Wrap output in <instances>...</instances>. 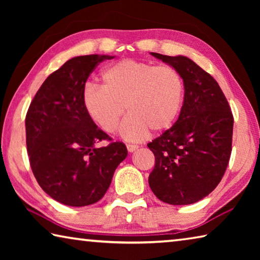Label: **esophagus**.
Returning a JSON list of instances; mask_svg holds the SVG:
<instances>
[{"label": "esophagus", "instance_id": "esophagus-1", "mask_svg": "<svg viewBox=\"0 0 260 260\" xmlns=\"http://www.w3.org/2000/svg\"><path fill=\"white\" fill-rule=\"evenodd\" d=\"M127 150H128V152H134L135 150H138L139 149V146H136V144H127Z\"/></svg>", "mask_w": 260, "mask_h": 260}]
</instances>
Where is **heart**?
Returning <instances> with one entry per match:
<instances>
[{
	"mask_svg": "<svg viewBox=\"0 0 260 260\" xmlns=\"http://www.w3.org/2000/svg\"><path fill=\"white\" fill-rule=\"evenodd\" d=\"M183 80L177 69L167 64L122 59L102 73V86L87 85L82 93L83 109L100 128L114 133L125 112L122 138L139 141L148 134L172 127L182 108Z\"/></svg>",
	"mask_w": 260,
	"mask_h": 260,
	"instance_id": "b5f03b06",
	"label": "heart"
}]
</instances>
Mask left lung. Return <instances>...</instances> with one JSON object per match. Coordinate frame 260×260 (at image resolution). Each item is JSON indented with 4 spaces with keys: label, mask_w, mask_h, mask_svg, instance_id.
<instances>
[{
    "label": "left lung",
    "mask_w": 260,
    "mask_h": 260,
    "mask_svg": "<svg viewBox=\"0 0 260 260\" xmlns=\"http://www.w3.org/2000/svg\"><path fill=\"white\" fill-rule=\"evenodd\" d=\"M151 55L180 72L184 98L175 124L148 143L155 155L149 186L164 203H196L225 174L234 118L218 82L195 61L186 56Z\"/></svg>",
    "instance_id": "left-lung-1"
}]
</instances>
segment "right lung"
Returning a JSON list of instances; mask_svg holds the SVG:
<instances>
[{
    "label": "right lung",
    "instance_id": "right-lung-1",
    "mask_svg": "<svg viewBox=\"0 0 260 260\" xmlns=\"http://www.w3.org/2000/svg\"><path fill=\"white\" fill-rule=\"evenodd\" d=\"M113 57L69 59L46 79L26 114V146L33 174L45 192L61 204L86 206L99 202L127 157L122 142L96 147L111 138L89 119L82 105L89 74L101 61Z\"/></svg>",
    "mask_w": 260,
    "mask_h": 260
}]
</instances>
